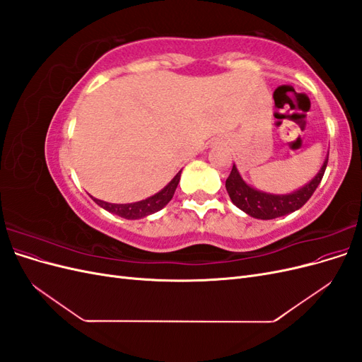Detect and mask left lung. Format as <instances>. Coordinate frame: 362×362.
<instances>
[{"mask_svg":"<svg viewBox=\"0 0 362 362\" xmlns=\"http://www.w3.org/2000/svg\"><path fill=\"white\" fill-rule=\"evenodd\" d=\"M326 166H327V157L319 173H317L308 184H305L299 190L288 194H272V193L259 192L254 187H250V185H247L243 181V178L240 177L235 166H233V170L229 173L225 187L233 204L238 206L240 210L255 218L270 221V218H276L281 216L290 214L296 210H299L300 206H303L305 202L308 201L313 196V193L315 192L317 185L320 184Z\"/></svg>","mask_w":362,"mask_h":362,"instance_id":"1","label":"left lung"}]
</instances>
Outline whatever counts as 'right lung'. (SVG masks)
Listing matches in <instances>:
<instances>
[{
  "label": "right lung",
  "instance_id": "1",
  "mask_svg": "<svg viewBox=\"0 0 362 362\" xmlns=\"http://www.w3.org/2000/svg\"><path fill=\"white\" fill-rule=\"evenodd\" d=\"M180 177H181V170L175 175V178L163 190H160L154 196H151V198L139 201V202L110 204V202H104V201L96 199V198H93V201L100 206H103L104 210L110 211L116 216L124 217V218H128V221H133V218H141V217H146L149 214H154V213L160 211L163 206H166L169 204L175 190H177Z\"/></svg>",
  "mask_w": 362,
  "mask_h": 362
}]
</instances>
